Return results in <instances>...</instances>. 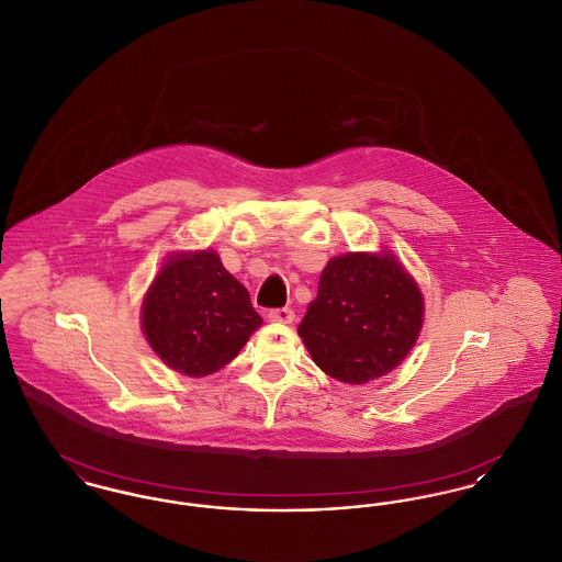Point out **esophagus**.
Wrapping results in <instances>:
<instances>
[{
	"label": "esophagus",
	"mask_w": 562,
	"mask_h": 562,
	"mask_svg": "<svg viewBox=\"0 0 562 562\" xmlns=\"http://www.w3.org/2000/svg\"><path fill=\"white\" fill-rule=\"evenodd\" d=\"M267 318L273 321V323H284V325H289V323H293L295 312H293L291 307H276V310H269Z\"/></svg>",
	"instance_id": "34e87169"
}]
</instances>
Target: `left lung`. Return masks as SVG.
I'll return each instance as SVG.
<instances>
[{
    "instance_id": "8db88e82",
    "label": "left lung",
    "mask_w": 562,
    "mask_h": 562,
    "mask_svg": "<svg viewBox=\"0 0 562 562\" xmlns=\"http://www.w3.org/2000/svg\"><path fill=\"white\" fill-rule=\"evenodd\" d=\"M423 327V295L395 257L344 255L325 267L299 335L314 363L346 384L405 359Z\"/></svg>"
}]
</instances>
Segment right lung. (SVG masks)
<instances>
[{
	"label": "right lung",
	"instance_id": "add662e5",
	"mask_svg": "<svg viewBox=\"0 0 562 562\" xmlns=\"http://www.w3.org/2000/svg\"><path fill=\"white\" fill-rule=\"evenodd\" d=\"M263 318L216 252L169 259L144 299L153 350L184 375H210L237 357Z\"/></svg>",
	"mask_w": 562,
	"mask_h": 562
}]
</instances>
